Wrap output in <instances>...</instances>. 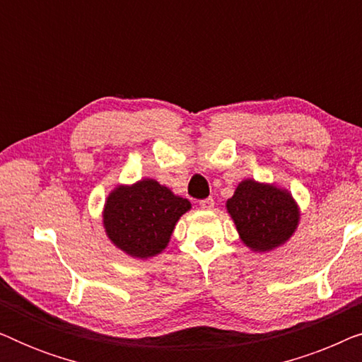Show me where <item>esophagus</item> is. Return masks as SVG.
I'll list each match as a JSON object with an SVG mask.
<instances>
[{"instance_id":"1","label":"esophagus","mask_w":362,"mask_h":362,"mask_svg":"<svg viewBox=\"0 0 362 362\" xmlns=\"http://www.w3.org/2000/svg\"><path fill=\"white\" fill-rule=\"evenodd\" d=\"M199 206L202 207V209H206V211L214 209V199H212V197H207V199L199 201Z\"/></svg>"}]
</instances>
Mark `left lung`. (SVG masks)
I'll use <instances>...</instances> for the list:
<instances>
[{"label": "left lung", "instance_id": "left-lung-1", "mask_svg": "<svg viewBox=\"0 0 362 362\" xmlns=\"http://www.w3.org/2000/svg\"><path fill=\"white\" fill-rule=\"evenodd\" d=\"M226 209L240 240L260 254L288 242L300 222V207L288 189L255 180L240 181Z\"/></svg>", "mask_w": 362, "mask_h": 362}]
</instances>
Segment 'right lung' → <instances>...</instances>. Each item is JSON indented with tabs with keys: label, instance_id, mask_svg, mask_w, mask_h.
Returning <instances> with one entry per match:
<instances>
[{
	"label": "right lung",
	"instance_id": "add662e5",
	"mask_svg": "<svg viewBox=\"0 0 362 362\" xmlns=\"http://www.w3.org/2000/svg\"><path fill=\"white\" fill-rule=\"evenodd\" d=\"M191 202L145 177L118 185L103 206V229L113 245L133 259H150L170 244L173 230Z\"/></svg>",
	"mask_w": 362,
	"mask_h": 362
}]
</instances>
